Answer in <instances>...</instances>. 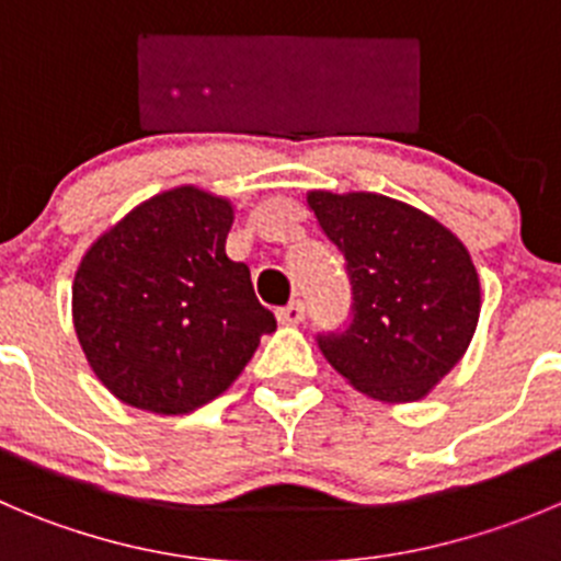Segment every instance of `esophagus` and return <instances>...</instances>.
<instances>
[{
    "label": "esophagus",
    "mask_w": 561,
    "mask_h": 561,
    "mask_svg": "<svg viewBox=\"0 0 561 561\" xmlns=\"http://www.w3.org/2000/svg\"><path fill=\"white\" fill-rule=\"evenodd\" d=\"M276 321H279L282 327H298V323L305 321V305H301V301H293V305L282 307V310H276Z\"/></svg>",
    "instance_id": "1"
}]
</instances>
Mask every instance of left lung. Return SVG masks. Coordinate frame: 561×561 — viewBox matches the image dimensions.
<instances>
[{"mask_svg":"<svg viewBox=\"0 0 561 561\" xmlns=\"http://www.w3.org/2000/svg\"><path fill=\"white\" fill-rule=\"evenodd\" d=\"M318 227L345 256L354 318L318 337L327 363L376 401H421L465 357L481 285L462 240L381 193L310 191Z\"/></svg>","mask_w":561,"mask_h":561,"instance_id":"8db88e82","label":"left lung"}]
</instances>
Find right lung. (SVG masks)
<instances>
[{
	"instance_id": "obj_1",
	"label": "right lung",
	"mask_w": 561,
	"mask_h": 561,
	"mask_svg": "<svg viewBox=\"0 0 561 561\" xmlns=\"http://www.w3.org/2000/svg\"><path fill=\"white\" fill-rule=\"evenodd\" d=\"M232 221L229 198L180 185L129 209L82 254L71 287L75 332L118 401L154 415L198 410L276 329L249 265L224 249Z\"/></svg>"
}]
</instances>
